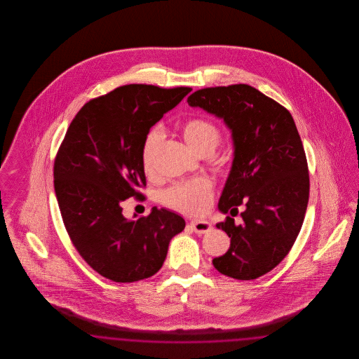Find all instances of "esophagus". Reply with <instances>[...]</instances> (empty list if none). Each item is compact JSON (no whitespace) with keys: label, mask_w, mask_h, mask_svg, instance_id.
<instances>
[{"label":"esophagus","mask_w":359,"mask_h":359,"mask_svg":"<svg viewBox=\"0 0 359 359\" xmlns=\"http://www.w3.org/2000/svg\"><path fill=\"white\" fill-rule=\"evenodd\" d=\"M189 226L196 234H205L212 230L211 223L207 222V221H192L189 223Z\"/></svg>","instance_id":"obj_1"}]
</instances>
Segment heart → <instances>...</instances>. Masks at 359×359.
Listing matches in <instances>:
<instances>
[{
    "instance_id": "obj_1",
    "label": "heart",
    "mask_w": 359,
    "mask_h": 359,
    "mask_svg": "<svg viewBox=\"0 0 359 359\" xmlns=\"http://www.w3.org/2000/svg\"><path fill=\"white\" fill-rule=\"evenodd\" d=\"M183 137L188 147L196 152L202 154L207 149H215L221 135L215 125L208 121L195 118L189 120L183 126ZM164 140L161 128H154L144 140L141 149L142 165L147 172L154 170V161ZM214 195V184L207 177H195L184 182H179L161 194V201L164 205L177 210L187 215H201L208 205H211Z\"/></svg>"
}]
</instances>
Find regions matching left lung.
Segmentation results:
<instances>
[{
  "mask_svg": "<svg viewBox=\"0 0 359 359\" xmlns=\"http://www.w3.org/2000/svg\"><path fill=\"white\" fill-rule=\"evenodd\" d=\"M188 104L223 120L233 141V163L219 198L217 223L230 248L212 259L219 273L255 280L271 272L297 238L309 196L307 158L290 111L249 85L210 87L188 97ZM233 215V214H231Z\"/></svg>",
  "mask_w": 359,
  "mask_h": 359,
  "instance_id": "obj_1",
  "label": "left lung"
}]
</instances>
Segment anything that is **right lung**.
<instances>
[{
  "mask_svg": "<svg viewBox=\"0 0 359 359\" xmlns=\"http://www.w3.org/2000/svg\"><path fill=\"white\" fill-rule=\"evenodd\" d=\"M192 88L128 85L95 98L69 123L53 165L55 194L69 238L86 262L116 283L160 271L186 221L167 208L126 219L121 203L147 184L141 149L156 122Z\"/></svg>",
  "mask_w": 359,
  "mask_h": 359,
  "instance_id": "obj_1",
  "label": "right lung"
}]
</instances>
